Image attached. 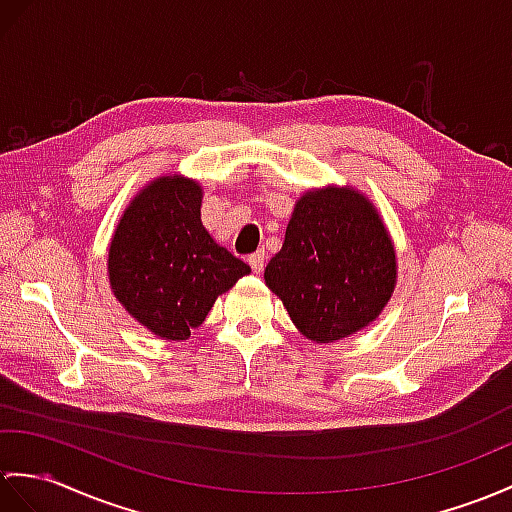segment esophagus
<instances>
[{"label":"esophagus","instance_id":"esophagus-1","mask_svg":"<svg viewBox=\"0 0 512 512\" xmlns=\"http://www.w3.org/2000/svg\"><path fill=\"white\" fill-rule=\"evenodd\" d=\"M264 261H266V253L264 251H257L253 255H248V264H251L255 275H259V272L264 270Z\"/></svg>","mask_w":512,"mask_h":512}]
</instances>
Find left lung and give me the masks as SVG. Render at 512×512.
Segmentation results:
<instances>
[{
	"mask_svg": "<svg viewBox=\"0 0 512 512\" xmlns=\"http://www.w3.org/2000/svg\"><path fill=\"white\" fill-rule=\"evenodd\" d=\"M395 248L382 218L353 189H320L296 202L266 285L292 323L316 342H334L379 316L395 288Z\"/></svg>",
	"mask_w": 512,
	"mask_h": 512,
	"instance_id": "8db88e82",
	"label": "left lung"
}]
</instances>
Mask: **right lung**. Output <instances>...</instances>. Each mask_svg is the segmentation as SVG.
<instances>
[{"label":"right lung","instance_id":"add662e5","mask_svg":"<svg viewBox=\"0 0 512 512\" xmlns=\"http://www.w3.org/2000/svg\"><path fill=\"white\" fill-rule=\"evenodd\" d=\"M202 189L181 176L150 183L117 224L109 277L128 314L165 340H185L218 294L251 272L200 222Z\"/></svg>","mask_w":512,"mask_h":512}]
</instances>
